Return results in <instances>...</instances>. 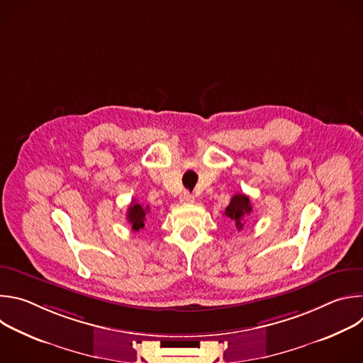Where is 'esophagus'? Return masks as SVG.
Masks as SVG:
<instances>
[{
	"mask_svg": "<svg viewBox=\"0 0 363 363\" xmlns=\"http://www.w3.org/2000/svg\"><path fill=\"white\" fill-rule=\"evenodd\" d=\"M179 201H181L182 203H192V202L195 201V196H194L192 194H189L188 191H185V192L179 196Z\"/></svg>",
	"mask_w": 363,
	"mask_h": 363,
	"instance_id": "esophagus-1",
	"label": "esophagus"
}]
</instances>
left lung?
Here are the masks:
<instances>
[{"label":"left lung","mask_w":363,"mask_h":363,"mask_svg":"<svg viewBox=\"0 0 363 363\" xmlns=\"http://www.w3.org/2000/svg\"><path fill=\"white\" fill-rule=\"evenodd\" d=\"M251 211H252V206H251L250 198L244 194H235L231 198L230 205L225 208V217L235 224V228L238 231H241Z\"/></svg>","instance_id":"left-lung-1"}]
</instances>
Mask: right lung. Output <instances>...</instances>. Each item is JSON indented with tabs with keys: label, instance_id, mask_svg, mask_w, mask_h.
Masks as SVG:
<instances>
[{
	"label": "right lung",
	"instance_id": "right-lung-1",
	"mask_svg": "<svg viewBox=\"0 0 363 363\" xmlns=\"http://www.w3.org/2000/svg\"><path fill=\"white\" fill-rule=\"evenodd\" d=\"M146 211H147V206L143 208L140 203H138L136 201H132V203L129 205L128 208V223L132 225L133 231H139L140 228L145 227V220H146Z\"/></svg>",
	"mask_w": 363,
	"mask_h": 363
}]
</instances>
